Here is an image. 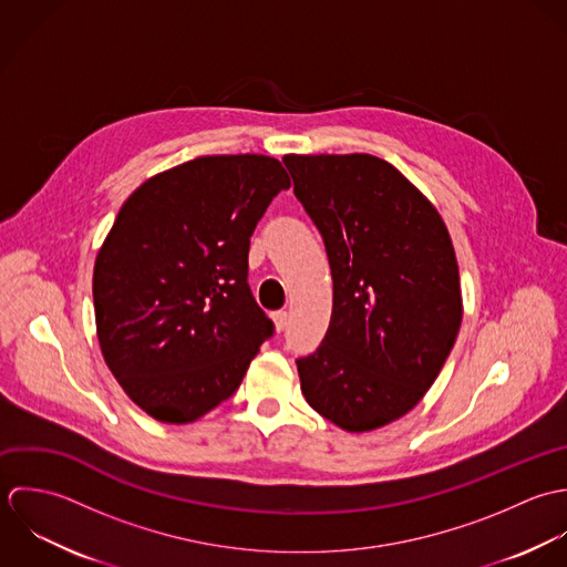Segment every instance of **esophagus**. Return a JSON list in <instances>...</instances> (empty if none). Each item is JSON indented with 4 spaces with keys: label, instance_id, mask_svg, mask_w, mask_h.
I'll return each mask as SVG.
<instances>
[{
    "label": "esophagus",
    "instance_id": "esophagus-1",
    "mask_svg": "<svg viewBox=\"0 0 567 567\" xmlns=\"http://www.w3.org/2000/svg\"><path fill=\"white\" fill-rule=\"evenodd\" d=\"M274 324H276V331H285L287 324H289V313L287 311H276L274 313Z\"/></svg>",
    "mask_w": 567,
    "mask_h": 567
}]
</instances>
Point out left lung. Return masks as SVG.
I'll list each match as a JSON object with an SVG mask.
<instances>
[{
  "label": "left lung",
  "instance_id": "left-lung-1",
  "mask_svg": "<svg viewBox=\"0 0 567 567\" xmlns=\"http://www.w3.org/2000/svg\"><path fill=\"white\" fill-rule=\"evenodd\" d=\"M282 162L333 276L329 331L316 352L296 359L302 392L346 432L383 427L425 396L457 338L450 231L385 159L352 153Z\"/></svg>",
  "mask_w": 567,
  "mask_h": 567
}]
</instances>
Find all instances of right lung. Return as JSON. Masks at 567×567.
Instances as JSON below:
<instances>
[{
	"instance_id": "right-lung-1",
	"label": "right lung",
	"mask_w": 567,
	"mask_h": 567,
	"mask_svg": "<svg viewBox=\"0 0 567 567\" xmlns=\"http://www.w3.org/2000/svg\"><path fill=\"white\" fill-rule=\"evenodd\" d=\"M291 186L267 155H206L146 179L94 265L103 357L146 414L190 423L229 399L274 322L247 282L249 236Z\"/></svg>"
}]
</instances>
